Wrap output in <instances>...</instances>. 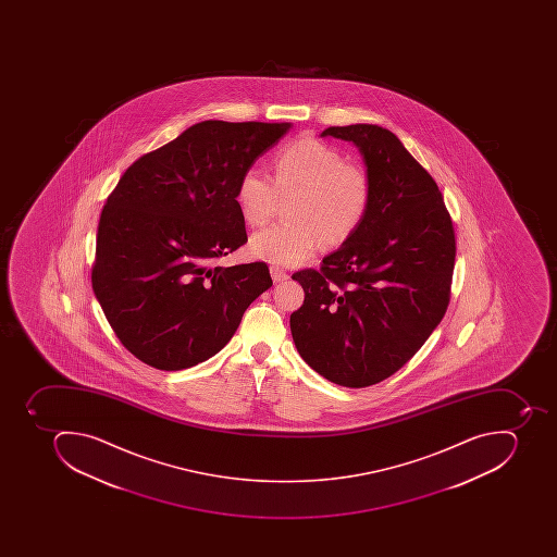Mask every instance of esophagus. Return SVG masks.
Instances as JSON below:
<instances>
[{
	"label": "esophagus",
	"mask_w": 557,
	"mask_h": 557,
	"mask_svg": "<svg viewBox=\"0 0 557 557\" xmlns=\"http://www.w3.org/2000/svg\"><path fill=\"white\" fill-rule=\"evenodd\" d=\"M270 273H272L273 282H284L289 278V273L285 272V270H282V268L278 267L270 268Z\"/></svg>",
	"instance_id": "1"
}]
</instances>
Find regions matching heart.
<instances>
[{
    "label": "heart",
    "mask_w": 557,
    "mask_h": 557,
    "mask_svg": "<svg viewBox=\"0 0 557 557\" xmlns=\"http://www.w3.org/2000/svg\"><path fill=\"white\" fill-rule=\"evenodd\" d=\"M281 198H293L287 223L250 238V255L296 267L322 246L337 247L359 232L373 203V181L366 169L324 140L301 137L275 158V177L250 166L237 184L238 212L250 228L275 218Z\"/></svg>",
    "instance_id": "1"
}]
</instances>
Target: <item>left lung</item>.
<instances>
[{
  "label": "left lung",
  "mask_w": 557,
  "mask_h": 557,
  "mask_svg": "<svg viewBox=\"0 0 557 557\" xmlns=\"http://www.w3.org/2000/svg\"><path fill=\"white\" fill-rule=\"evenodd\" d=\"M322 136L359 146L373 203L320 270L294 273L305 301L290 315V333L317 373L363 388L397 373L441 324L451 299L455 228L434 177L391 131L357 123Z\"/></svg>",
  "instance_id": "8db88e82"
}]
</instances>
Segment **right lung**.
Masks as SVG:
<instances>
[{"mask_svg": "<svg viewBox=\"0 0 557 557\" xmlns=\"http://www.w3.org/2000/svg\"><path fill=\"white\" fill-rule=\"evenodd\" d=\"M290 123L206 120L123 172L97 226L92 289L140 362L180 371L232 339L272 287L267 263L215 267L247 242L240 175Z\"/></svg>", "mask_w": 557, "mask_h": 557, "instance_id": "right-lung-1", "label": "right lung"}]
</instances>
